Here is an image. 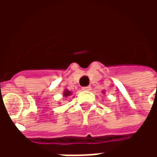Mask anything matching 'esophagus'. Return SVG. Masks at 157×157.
<instances>
[{"label":"esophagus","mask_w":157,"mask_h":157,"mask_svg":"<svg viewBox=\"0 0 157 157\" xmlns=\"http://www.w3.org/2000/svg\"><path fill=\"white\" fill-rule=\"evenodd\" d=\"M82 89L83 91H90V90L92 89V87H91L90 86H83Z\"/></svg>","instance_id":"34e87169"}]
</instances>
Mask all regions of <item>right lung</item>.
<instances>
[{
	"label": "right lung",
	"instance_id": "obj_1",
	"mask_svg": "<svg viewBox=\"0 0 157 157\" xmlns=\"http://www.w3.org/2000/svg\"><path fill=\"white\" fill-rule=\"evenodd\" d=\"M70 95H71V92H70L69 90L65 89V91H64V93H63V96H64L65 98H67V97H69Z\"/></svg>",
	"mask_w": 157,
	"mask_h": 157
}]
</instances>
